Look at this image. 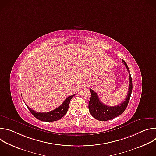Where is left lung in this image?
<instances>
[{"mask_svg": "<svg viewBox=\"0 0 156 156\" xmlns=\"http://www.w3.org/2000/svg\"><path fill=\"white\" fill-rule=\"evenodd\" d=\"M122 62L125 65L129 73V80L128 92L124 101L116 106H107L100 101L98 95L95 91L92 90L91 89H90L91 95L88 105L89 110L92 116L99 121L110 120L118 117L124 112L128 105L133 89L132 79L127 64L123 60H122Z\"/></svg>", "mask_w": 156, "mask_h": 156, "instance_id": "obj_1", "label": "left lung"}]
</instances>
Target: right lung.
Wrapping results in <instances>:
<instances>
[{
    "mask_svg": "<svg viewBox=\"0 0 156 156\" xmlns=\"http://www.w3.org/2000/svg\"><path fill=\"white\" fill-rule=\"evenodd\" d=\"M75 96L72 95L66 98L64 102L57 108L50 111L48 112H37L36 111L33 110L31 108H30L28 105L27 107L30 111V112L38 120L43 121V122H54L57 121L62 119L67 112V110L69 107V104L70 100Z\"/></svg>",
    "mask_w": 156,
    "mask_h": 156,
    "instance_id": "add662e5",
    "label": "right lung"
}]
</instances>
